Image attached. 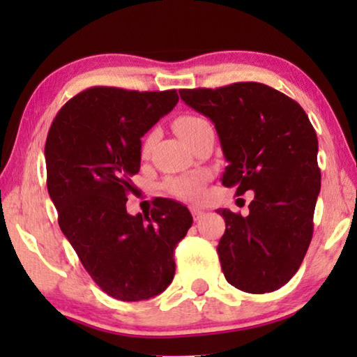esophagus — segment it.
Listing matches in <instances>:
<instances>
[{
    "label": "esophagus",
    "mask_w": 357,
    "mask_h": 357,
    "mask_svg": "<svg viewBox=\"0 0 357 357\" xmlns=\"http://www.w3.org/2000/svg\"><path fill=\"white\" fill-rule=\"evenodd\" d=\"M190 211H192L195 221H198V219H202V218H203V214H204L203 209H202V208H197V206H192V208H190Z\"/></svg>",
    "instance_id": "esophagus-1"
}]
</instances>
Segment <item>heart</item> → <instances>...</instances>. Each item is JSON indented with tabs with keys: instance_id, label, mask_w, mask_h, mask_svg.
Returning a JSON list of instances; mask_svg holds the SVG:
<instances>
[{
	"instance_id": "b5f03b06",
	"label": "heart",
	"mask_w": 357,
	"mask_h": 357,
	"mask_svg": "<svg viewBox=\"0 0 357 357\" xmlns=\"http://www.w3.org/2000/svg\"><path fill=\"white\" fill-rule=\"evenodd\" d=\"M209 123L202 116L197 115H182L174 121V130L178 135L180 139H183L185 143H190L204 126ZM155 133L151 131L144 136L143 144H141V154L146 155L149 153L151 144H153ZM164 190L174 197L178 198H197L202 193V177L199 175H185V177H172L164 183Z\"/></svg>"
}]
</instances>
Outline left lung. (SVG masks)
<instances>
[{
	"mask_svg": "<svg viewBox=\"0 0 357 357\" xmlns=\"http://www.w3.org/2000/svg\"><path fill=\"white\" fill-rule=\"evenodd\" d=\"M214 123L224 158V187L255 198L248 214L221 209L226 232L218 255L227 282L265 294L284 286L304 260L320 193L319 139L304 109L261 82L178 91Z\"/></svg>",
	"mask_w": 357,
	"mask_h": 357,
	"instance_id": "8db88e82",
	"label": "left lung"
}]
</instances>
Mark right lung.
I'll return each instance as SVG.
<instances>
[{"label": "right lung", "mask_w": 357, "mask_h": 357, "mask_svg": "<svg viewBox=\"0 0 357 357\" xmlns=\"http://www.w3.org/2000/svg\"><path fill=\"white\" fill-rule=\"evenodd\" d=\"M177 91L94 86L61 107L45 143L47 188L58 224L102 291L135 302L165 291L174 250L193 218L162 199L149 214L126 213L139 172L141 138L177 105Z\"/></svg>", "instance_id": "1"}]
</instances>
